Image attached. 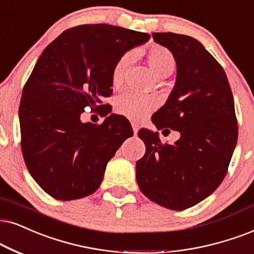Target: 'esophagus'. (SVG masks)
<instances>
[{
    "label": "esophagus",
    "mask_w": 254,
    "mask_h": 254,
    "mask_svg": "<svg viewBox=\"0 0 254 254\" xmlns=\"http://www.w3.org/2000/svg\"><path fill=\"white\" fill-rule=\"evenodd\" d=\"M131 125H132V130H133V133L137 134L138 130H139V125H138L137 123H131Z\"/></svg>",
    "instance_id": "esophagus-1"
}]
</instances>
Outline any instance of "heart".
<instances>
[{
  "label": "heart",
  "mask_w": 254,
  "mask_h": 254,
  "mask_svg": "<svg viewBox=\"0 0 254 254\" xmlns=\"http://www.w3.org/2000/svg\"><path fill=\"white\" fill-rule=\"evenodd\" d=\"M151 69L158 77H165L175 69L176 60L168 48L152 46L145 53ZM131 62V54H125L115 63L111 71V82L115 86H120L124 81L125 72ZM114 107L120 115L133 121H140L156 107V99L150 95L127 90L116 96Z\"/></svg>",
  "instance_id": "1"
}]
</instances>
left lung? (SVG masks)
Wrapping results in <instances>:
<instances>
[{
    "mask_svg": "<svg viewBox=\"0 0 254 254\" xmlns=\"http://www.w3.org/2000/svg\"><path fill=\"white\" fill-rule=\"evenodd\" d=\"M152 37L173 54L177 77L151 120L158 130L169 127L181 138L163 144L158 132L138 131L146 150L136 163V178L150 200L182 211L213 193L225 177L238 139L234 101L225 71L200 42L173 33Z\"/></svg>",
    "mask_w": 254,
    "mask_h": 254,
    "instance_id": "1",
    "label": "left lung"
}]
</instances>
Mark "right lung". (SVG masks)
Segmentation results:
<instances>
[{"label": "right lung", "mask_w": 254, "mask_h": 254, "mask_svg": "<svg viewBox=\"0 0 254 254\" xmlns=\"http://www.w3.org/2000/svg\"><path fill=\"white\" fill-rule=\"evenodd\" d=\"M149 40L146 33L110 24L77 25L37 60L22 92L21 147L31 177L51 197L73 200L94 193L109 160L133 134L127 118L107 110L99 125L79 117L112 94L117 60Z\"/></svg>", "instance_id": "1"}]
</instances>
